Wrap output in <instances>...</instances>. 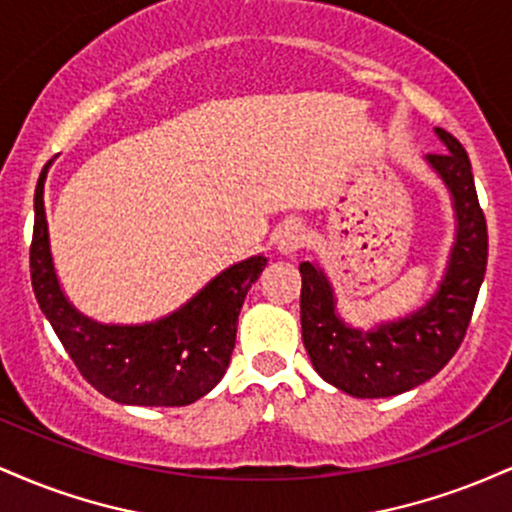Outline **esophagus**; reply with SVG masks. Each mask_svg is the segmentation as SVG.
<instances>
[{"instance_id": "34e87169", "label": "esophagus", "mask_w": 512, "mask_h": 512, "mask_svg": "<svg viewBox=\"0 0 512 512\" xmlns=\"http://www.w3.org/2000/svg\"><path fill=\"white\" fill-rule=\"evenodd\" d=\"M274 245L281 255H293L305 245V228L303 223L298 221H286L284 226L276 231L274 236Z\"/></svg>"}]
</instances>
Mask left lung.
<instances>
[{
    "label": "left lung",
    "mask_w": 512,
    "mask_h": 512,
    "mask_svg": "<svg viewBox=\"0 0 512 512\" xmlns=\"http://www.w3.org/2000/svg\"><path fill=\"white\" fill-rule=\"evenodd\" d=\"M445 151L426 163L443 180L455 211V243L443 279L414 313L361 330L346 325L337 310L330 276L320 264L301 262V330L310 363L322 380L351 397L402 395L426 383L460 349L472 320L489 257V233L474 187L467 151L436 127Z\"/></svg>",
    "instance_id": "1"
}]
</instances>
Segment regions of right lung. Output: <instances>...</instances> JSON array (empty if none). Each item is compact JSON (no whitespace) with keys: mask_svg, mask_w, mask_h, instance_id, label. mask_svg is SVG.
Segmentation results:
<instances>
[{"mask_svg":"<svg viewBox=\"0 0 512 512\" xmlns=\"http://www.w3.org/2000/svg\"><path fill=\"white\" fill-rule=\"evenodd\" d=\"M52 163V161H50ZM35 185L31 281L40 310L79 373L101 395L137 407H185L219 385L236 346L238 315L267 257L252 255L216 274L173 313L142 325H105L64 296L45 219V178Z\"/></svg>","mask_w":512,"mask_h":512,"instance_id":"1","label":"right lung"}]
</instances>
